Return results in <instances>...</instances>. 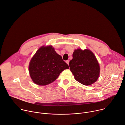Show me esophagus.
Masks as SVG:
<instances>
[{"label":"esophagus","mask_w":125,"mask_h":125,"mask_svg":"<svg viewBox=\"0 0 125 125\" xmlns=\"http://www.w3.org/2000/svg\"><path fill=\"white\" fill-rule=\"evenodd\" d=\"M66 63L68 65H69V60H66Z\"/></svg>","instance_id":"34e87169"}]
</instances>
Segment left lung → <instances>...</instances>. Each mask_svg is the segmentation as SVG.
I'll return each mask as SVG.
<instances>
[{"label": "left lung", "mask_w": 125, "mask_h": 125, "mask_svg": "<svg viewBox=\"0 0 125 125\" xmlns=\"http://www.w3.org/2000/svg\"><path fill=\"white\" fill-rule=\"evenodd\" d=\"M69 67L75 80L84 85L93 84L100 75L99 63L94 53L89 49L75 50Z\"/></svg>", "instance_id": "8db88e82"}]
</instances>
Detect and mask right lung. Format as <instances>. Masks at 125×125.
I'll list each match as a JSON object with an SVG mask.
<instances>
[{"label":"right lung","mask_w":125,"mask_h":125,"mask_svg":"<svg viewBox=\"0 0 125 125\" xmlns=\"http://www.w3.org/2000/svg\"><path fill=\"white\" fill-rule=\"evenodd\" d=\"M69 66L52 46L40 47L29 65L30 76L37 85L45 86L54 81L60 73Z\"/></svg>","instance_id":"obj_1"}]
</instances>
